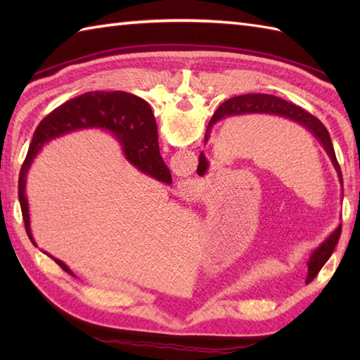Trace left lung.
Returning <instances> with one entry per match:
<instances>
[{
  "label": "left lung",
  "mask_w": 360,
  "mask_h": 360,
  "mask_svg": "<svg viewBox=\"0 0 360 360\" xmlns=\"http://www.w3.org/2000/svg\"><path fill=\"white\" fill-rule=\"evenodd\" d=\"M244 114H271V116H278L283 119L292 120L295 124L302 125L307 131L312 134V137L322 145V148L326 151V155L330 156L331 162L338 172L339 181L342 184V170L340 165L338 162V158H335V153L333 148V142L330 133L325 128V125L320 122L317 117L312 116L308 111H304L300 106H297L290 102L283 101L280 97L269 96V94H246V96H238V97H232L226 101L223 105H219V108L213 114V117L209 122L207 131H205L204 141H209L210 136V129L212 127L217 124V122L223 120L226 117H232V116H244ZM209 170V160L205 159L204 153L200 155V165H198V174L204 176ZM342 232V226L339 224L338 229L328 236V238L320 244V246L312 252L308 262V278L307 281H311L319 274V271L322 269V266L328 262V258L331 257L333 250L335 248V244L339 241V236Z\"/></svg>",
  "instance_id": "obj_1"
}]
</instances>
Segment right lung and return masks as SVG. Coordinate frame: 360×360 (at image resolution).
<instances>
[{"label": "right lung", "instance_id": "add662e5", "mask_svg": "<svg viewBox=\"0 0 360 360\" xmlns=\"http://www.w3.org/2000/svg\"><path fill=\"white\" fill-rule=\"evenodd\" d=\"M88 128H101L112 133L120 142L122 151L129 164L164 184H172L170 170L159 153L156 120L153 117L147 102L142 101L141 97L125 93V91H91V93L71 98L40 122L20 170L18 198L21 213L25 219L26 233L34 244L35 241L32 232H30L29 204L26 198L29 168L46 143L56 137ZM48 255L63 271L74 275L62 259L52 257L51 254Z\"/></svg>", "mask_w": 360, "mask_h": 360}]
</instances>
